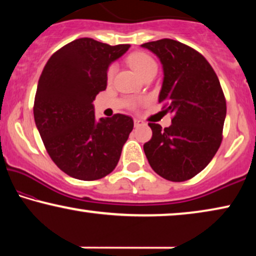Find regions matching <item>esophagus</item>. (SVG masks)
<instances>
[{"label": "esophagus", "mask_w": 256, "mask_h": 256, "mask_svg": "<svg viewBox=\"0 0 256 256\" xmlns=\"http://www.w3.org/2000/svg\"><path fill=\"white\" fill-rule=\"evenodd\" d=\"M134 124H135V127H140V126L144 124V122H143L142 120H140V118H134Z\"/></svg>", "instance_id": "obj_1"}]
</instances>
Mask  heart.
Here are the masks:
<instances>
[{
	"mask_svg": "<svg viewBox=\"0 0 256 256\" xmlns=\"http://www.w3.org/2000/svg\"><path fill=\"white\" fill-rule=\"evenodd\" d=\"M128 62L136 72L138 73L142 78L150 73L157 72V62H155L152 56H149L146 52H135L128 57ZM115 72H116V65L112 64L107 70V80L110 82L114 78Z\"/></svg>",
	"mask_w": 256,
	"mask_h": 256,
	"instance_id": "heart-1",
	"label": "heart"
}]
</instances>
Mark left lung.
Segmentation results:
<instances>
[{
    "instance_id": "1",
    "label": "left lung",
    "mask_w": 256,
    "mask_h": 256,
    "mask_svg": "<svg viewBox=\"0 0 256 256\" xmlns=\"http://www.w3.org/2000/svg\"><path fill=\"white\" fill-rule=\"evenodd\" d=\"M160 58L164 78L158 102L172 114L171 126L152 124L143 149L152 170L171 182L191 180L218 152L226 100L214 70L204 56L180 42L164 38L141 45Z\"/></svg>"
}]
</instances>
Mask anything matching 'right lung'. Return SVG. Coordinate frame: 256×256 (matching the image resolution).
Here are the masks:
<instances>
[{
    "label": "right lung",
    "mask_w": 256,
    "mask_h": 256,
    "mask_svg": "<svg viewBox=\"0 0 256 256\" xmlns=\"http://www.w3.org/2000/svg\"><path fill=\"white\" fill-rule=\"evenodd\" d=\"M130 48L79 38L59 48L40 76L34 116L45 149L66 174L100 180L115 169L134 127L130 116L96 120L93 100L107 87L110 65Z\"/></svg>",
    "instance_id": "add662e5"
}]
</instances>
